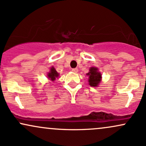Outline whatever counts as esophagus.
Wrapping results in <instances>:
<instances>
[{
    "mask_svg": "<svg viewBox=\"0 0 146 146\" xmlns=\"http://www.w3.org/2000/svg\"><path fill=\"white\" fill-rule=\"evenodd\" d=\"M72 71L73 72V73H77V72L78 71V69L77 68H73V69H72Z\"/></svg>",
    "mask_w": 146,
    "mask_h": 146,
    "instance_id": "esophagus-1",
    "label": "esophagus"
}]
</instances>
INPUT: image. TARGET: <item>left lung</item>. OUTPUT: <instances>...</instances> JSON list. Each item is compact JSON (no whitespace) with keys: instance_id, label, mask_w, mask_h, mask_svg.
Listing matches in <instances>:
<instances>
[{"instance_id":"1","label":"left lung","mask_w":146,"mask_h":146,"mask_svg":"<svg viewBox=\"0 0 146 146\" xmlns=\"http://www.w3.org/2000/svg\"><path fill=\"white\" fill-rule=\"evenodd\" d=\"M87 75L89 76L88 82H89L90 86L94 87L98 86L100 81H101L102 75L98 71V68L95 67H91L90 68L89 73H87Z\"/></svg>"}]
</instances>
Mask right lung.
<instances>
[{
	"mask_svg": "<svg viewBox=\"0 0 146 146\" xmlns=\"http://www.w3.org/2000/svg\"><path fill=\"white\" fill-rule=\"evenodd\" d=\"M58 75H59V73H58V72L56 71V70L54 68L52 67L51 68V71H50V73H48V77L52 81H54L56 78H58Z\"/></svg>",
	"mask_w": 146,
	"mask_h": 146,
	"instance_id": "1",
	"label": "right lung"
}]
</instances>
